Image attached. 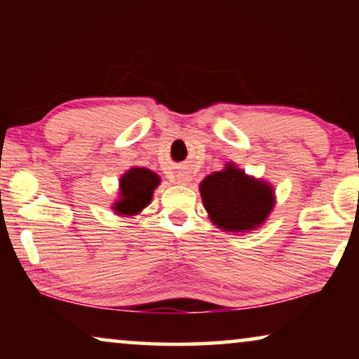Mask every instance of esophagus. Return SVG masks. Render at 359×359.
Masks as SVG:
<instances>
[{"label": "esophagus", "instance_id": "1", "mask_svg": "<svg viewBox=\"0 0 359 359\" xmlns=\"http://www.w3.org/2000/svg\"><path fill=\"white\" fill-rule=\"evenodd\" d=\"M189 181V178L186 175H180L178 176V183H181V184H186Z\"/></svg>", "mask_w": 359, "mask_h": 359}]
</instances>
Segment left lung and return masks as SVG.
Here are the masks:
<instances>
[{
	"instance_id": "obj_1",
	"label": "left lung",
	"mask_w": 359,
	"mask_h": 359,
	"mask_svg": "<svg viewBox=\"0 0 359 359\" xmlns=\"http://www.w3.org/2000/svg\"><path fill=\"white\" fill-rule=\"evenodd\" d=\"M199 191L212 224L227 232L243 233L259 227L274 208L271 184L248 176L235 163L205 176Z\"/></svg>"
}]
</instances>
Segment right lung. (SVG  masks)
<instances>
[{"mask_svg":"<svg viewBox=\"0 0 359 359\" xmlns=\"http://www.w3.org/2000/svg\"><path fill=\"white\" fill-rule=\"evenodd\" d=\"M160 184L158 175L149 168L134 166L126 171L119 180V199L112 210L119 215H135L150 204L156 186Z\"/></svg>","mask_w":359,"mask_h":359,"instance_id":"right-lung-1","label":"right lung"}]
</instances>
